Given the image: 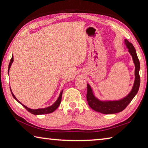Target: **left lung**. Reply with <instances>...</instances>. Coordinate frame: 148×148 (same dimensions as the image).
Masks as SVG:
<instances>
[{
  "label": "left lung",
  "mask_w": 148,
  "mask_h": 148,
  "mask_svg": "<svg viewBox=\"0 0 148 148\" xmlns=\"http://www.w3.org/2000/svg\"><path fill=\"white\" fill-rule=\"evenodd\" d=\"M125 44L128 51L132 56V61L134 64L135 78L133 86L129 93L123 98L119 100H114V101H102L97 97H95V92L92 91L91 87L89 84H87V101L88 102L89 106L95 111L100 112L104 114H112L118 113L123 110L127 106L131 101L133 99L135 95L138 91L140 79L139 71L140 69V61L138 58L136 51L134 47L131 42L127 40H125Z\"/></svg>",
  "instance_id": "left-lung-1"
}]
</instances>
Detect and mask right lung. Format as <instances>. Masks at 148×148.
I'll use <instances>...</instances> for the list:
<instances>
[{
	"mask_svg": "<svg viewBox=\"0 0 148 148\" xmlns=\"http://www.w3.org/2000/svg\"><path fill=\"white\" fill-rule=\"evenodd\" d=\"M13 62H14V57H13V56H12V59L10 60V63H9V66H8V74H9L10 69V67L12 66V64L13 63ZM10 91H11L12 96H13L14 99H16L19 104H21L22 106H23L27 110V111L30 112V113H31V114H34V115H42V114H47L52 113V112H53L55 110H56L57 108L59 107V106L60 105V104H61V102L62 94V91H63V89H62L61 92H60V95H59V96L58 97V99L56 100V101L53 104L51 105V106H49L43 108H38V109H31V108H30L26 106L25 105H24L23 104H22L21 102H19L18 100L17 99L16 97H15V95H14V93L12 91L11 88H10Z\"/></svg>",
	"mask_w": 148,
	"mask_h": 148,
	"instance_id": "add662e5",
	"label": "right lung"
}]
</instances>
